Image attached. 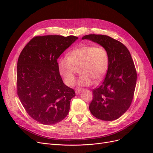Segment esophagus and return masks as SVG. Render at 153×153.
<instances>
[{
    "mask_svg": "<svg viewBox=\"0 0 153 153\" xmlns=\"http://www.w3.org/2000/svg\"><path fill=\"white\" fill-rule=\"evenodd\" d=\"M81 91H82V89H81V88H78V89H76L75 92H76V94H78Z\"/></svg>",
    "mask_w": 153,
    "mask_h": 153,
    "instance_id": "34e87169",
    "label": "esophagus"
}]
</instances>
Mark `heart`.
I'll use <instances>...</instances> for the list:
<instances>
[{
    "label": "heart",
    "instance_id": "1",
    "mask_svg": "<svg viewBox=\"0 0 153 153\" xmlns=\"http://www.w3.org/2000/svg\"><path fill=\"white\" fill-rule=\"evenodd\" d=\"M110 65L108 50L102 46L84 45L73 50L69 56L61 57L59 60V71L67 85L75 82L76 68H80L82 75L78 80L80 86H87L103 79Z\"/></svg>",
    "mask_w": 153,
    "mask_h": 153
}]
</instances>
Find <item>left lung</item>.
Returning <instances> with one entry per match:
<instances>
[{"label":"left lung","mask_w":153,"mask_h":153,"mask_svg":"<svg viewBox=\"0 0 153 153\" xmlns=\"http://www.w3.org/2000/svg\"><path fill=\"white\" fill-rule=\"evenodd\" d=\"M90 39L108 50L110 65L102 84L92 90L89 110L95 117L114 121L126 112L133 101L137 82V71L126 46L108 36L89 34Z\"/></svg>","instance_id":"left-lung-1"}]
</instances>
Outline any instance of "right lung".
Returning a JSON list of instances; mask_svg holds the SVG:
<instances>
[{
    "instance_id": "right-lung-1",
    "label": "right lung",
    "mask_w": 153,
    "mask_h": 153,
    "mask_svg": "<svg viewBox=\"0 0 153 153\" xmlns=\"http://www.w3.org/2000/svg\"><path fill=\"white\" fill-rule=\"evenodd\" d=\"M77 39L74 36H36L18 57L17 94L27 113L41 124L58 123L69 113L75 92L63 83L57 59Z\"/></svg>"
}]
</instances>
